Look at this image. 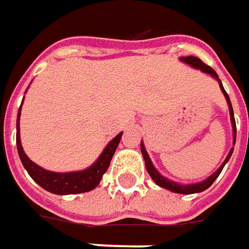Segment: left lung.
<instances>
[{"instance_id": "1", "label": "left lung", "mask_w": 249, "mask_h": 249, "mask_svg": "<svg viewBox=\"0 0 249 249\" xmlns=\"http://www.w3.org/2000/svg\"><path fill=\"white\" fill-rule=\"evenodd\" d=\"M180 61L184 62V64H187L191 68H195V69H200L202 72L204 73H207L211 77H214L218 83H219V87H221V91L224 92L225 99H226V102H228V106H229V113H231V129H233V144H236V121H234V114H233V107H231V99H229V95L226 94V91H225L224 86H222V83L219 80V77H218L217 72L213 69L209 65H206L202 60H199L197 57H192V55H188V57H180ZM140 150H142V154H143V158H144V163H146V169L148 174H150V177L153 178L154 182L157 184V185H160V188H165L167 191H172L174 194H184V195H191V194H199V192H203V191H206V189L211 187V184L217 180V177L219 176V173L222 172V169L224 166L228 163V160H231V154H233V148H231V151L229 154L226 155V158L222 162V165L218 167L217 172H214V173L211 174L210 177H207L206 180H203L200 182H195V184H180V182H176L172 181V180H169L166 177H163L162 174L155 169V166L153 165V162L150 160V157H148V154L146 151V147L143 144V142L140 143Z\"/></svg>"}]
</instances>
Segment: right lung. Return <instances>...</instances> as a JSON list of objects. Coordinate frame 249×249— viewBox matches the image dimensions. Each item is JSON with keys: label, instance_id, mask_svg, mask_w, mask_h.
Masks as SVG:
<instances>
[{"label": "right lung", "instance_id": "add662e5", "mask_svg": "<svg viewBox=\"0 0 249 249\" xmlns=\"http://www.w3.org/2000/svg\"><path fill=\"white\" fill-rule=\"evenodd\" d=\"M23 105V102H21ZM20 114H21V106L18 109V121H16V144H18V153L20 160L23 163L24 169L31 176V178L40 185L47 192H52L55 195H72V194H83L89 192L98 187V184L102 180V176L106 173L107 167L110 165V160L113 155L116 153L118 143L121 140L123 132H120L114 139H111L107 143V146L103 148L102 154L98 157V160L83 170H76V172H65V173H58V172H50L35 162H32L27 154L23 150L21 140H20Z\"/></svg>", "mask_w": 249, "mask_h": 249}]
</instances>
